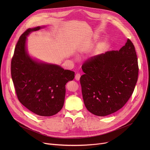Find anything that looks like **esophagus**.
<instances>
[{
	"label": "esophagus",
	"instance_id": "esophagus-1",
	"mask_svg": "<svg viewBox=\"0 0 150 150\" xmlns=\"http://www.w3.org/2000/svg\"><path fill=\"white\" fill-rule=\"evenodd\" d=\"M80 77H81V75H80V74H76V75H75V79L76 80V81H79V79H80Z\"/></svg>",
	"mask_w": 150,
	"mask_h": 150
}]
</instances>
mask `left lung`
I'll use <instances>...</instances> for the list:
<instances>
[{
    "label": "left lung",
    "instance_id": "obj_1",
    "mask_svg": "<svg viewBox=\"0 0 150 150\" xmlns=\"http://www.w3.org/2000/svg\"><path fill=\"white\" fill-rule=\"evenodd\" d=\"M82 94L87 109L105 116L119 109L132 96L138 76V58L128 38L119 51L106 52L89 58L82 65Z\"/></svg>",
    "mask_w": 150,
    "mask_h": 150
}]
</instances>
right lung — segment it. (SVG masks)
Segmentation results:
<instances>
[{
  "label": "right lung",
  "instance_id": "right-lung-1",
  "mask_svg": "<svg viewBox=\"0 0 150 150\" xmlns=\"http://www.w3.org/2000/svg\"><path fill=\"white\" fill-rule=\"evenodd\" d=\"M40 28H28L20 36L12 58L11 71L20 103L37 115L51 116L63 108L65 85L74 79L75 72L57 65L38 63L27 54V36Z\"/></svg>",
  "mask_w": 150,
  "mask_h": 150
}]
</instances>
